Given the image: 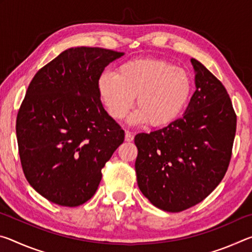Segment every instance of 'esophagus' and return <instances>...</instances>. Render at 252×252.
Segmentation results:
<instances>
[{"mask_svg": "<svg viewBox=\"0 0 252 252\" xmlns=\"http://www.w3.org/2000/svg\"><path fill=\"white\" fill-rule=\"evenodd\" d=\"M125 139H126V142H131V141H133V134H132L131 132H129V131H126V136H125Z\"/></svg>", "mask_w": 252, "mask_h": 252, "instance_id": "34e87169", "label": "esophagus"}]
</instances>
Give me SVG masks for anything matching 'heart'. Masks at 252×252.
Listing matches in <instances>:
<instances>
[{"label": "heart", "instance_id": "obj_1", "mask_svg": "<svg viewBox=\"0 0 252 252\" xmlns=\"http://www.w3.org/2000/svg\"><path fill=\"white\" fill-rule=\"evenodd\" d=\"M97 93L113 119L129 112L136 96L130 125L150 121L165 126L177 120L192 91V80L182 67L160 59H139L122 63L116 73L104 72L97 79Z\"/></svg>", "mask_w": 252, "mask_h": 252}]
</instances>
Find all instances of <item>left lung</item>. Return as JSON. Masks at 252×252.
<instances>
[{
  "mask_svg": "<svg viewBox=\"0 0 252 252\" xmlns=\"http://www.w3.org/2000/svg\"><path fill=\"white\" fill-rule=\"evenodd\" d=\"M195 91L169 126L135 135L139 189L153 206L180 212L206 199L227 172L237 117L222 83L191 59Z\"/></svg>",
  "mask_w": 252,
  "mask_h": 252,
  "instance_id": "8db88e82",
  "label": "left lung"
}]
</instances>
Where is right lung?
I'll return each instance as SVG.
<instances>
[{
  "label": "right lung",
  "instance_id": "obj_1",
  "mask_svg": "<svg viewBox=\"0 0 252 252\" xmlns=\"http://www.w3.org/2000/svg\"><path fill=\"white\" fill-rule=\"evenodd\" d=\"M125 53L75 46L34 75L16 118L25 178L49 201L78 207L93 197L125 131L101 103L97 79Z\"/></svg>",
  "mask_w": 252,
  "mask_h": 252
}]
</instances>
